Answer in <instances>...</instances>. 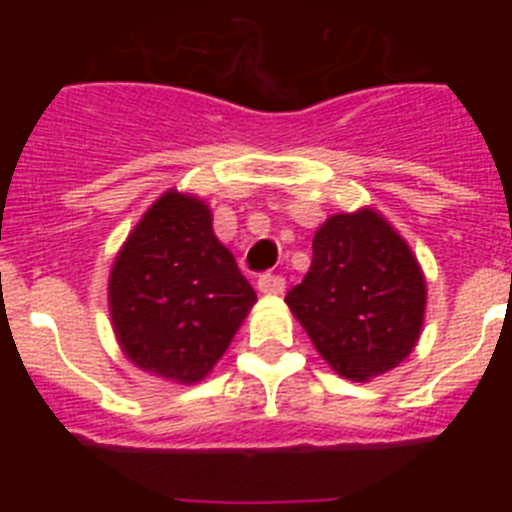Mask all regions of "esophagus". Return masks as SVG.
<instances>
[{"label":"esophagus","instance_id":"obj_1","mask_svg":"<svg viewBox=\"0 0 512 512\" xmlns=\"http://www.w3.org/2000/svg\"><path fill=\"white\" fill-rule=\"evenodd\" d=\"M284 277L282 274H261L259 277V289L264 295H282L284 292Z\"/></svg>","mask_w":512,"mask_h":512}]
</instances>
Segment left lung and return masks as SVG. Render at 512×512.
<instances>
[{"mask_svg":"<svg viewBox=\"0 0 512 512\" xmlns=\"http://www.w3.org/2000/svg\"><path fill=\"white\" fill-rule=\"evenodd\" d=\"M341 377L366 382L413 351L425 282L413 251L372 210L333 215L312 238V266L284 297Z\"/></svg>","mask_w":512,"mask_h":512,"instance_id":"1","label":"left lung"}]
</instances>
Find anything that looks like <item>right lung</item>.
<instances>
[{"label":"right lung","mask_w":512,"mask_h":512,"mask_svg":"<svg viewBox=\"0 0 512 512\" xmlns=\"http://www.w3.org/2000/svg\"><path fill=\"white\" fill-rule=\"evenodd\" d=\"M256 302L194 197L164 194L122 246L110 277L117 341L135 366L200 382Z\"/></svg>","instance_id":"right-lung-1"}]
</instances>
